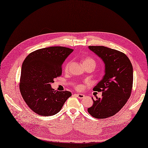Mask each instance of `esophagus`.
<instances>
[{"mask_svg": "<svg viewBox=\"0 0 148 148\" xmlns=\"http://www.w3.org/2000/svg\"><path fill=\"white\" fill-rule=\"evenodd\" d=\"M75 95L78 98H79V99H83V98L84 97V95H82V94H75Z\"/></svg>", "mask_w": 148, "mask_h": 148, "instance_id": "esophagus-1", "label": "esophagus"}]
</instances>
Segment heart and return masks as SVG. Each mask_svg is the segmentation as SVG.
Instances as JSON below:
<instances>
[{
	"label": "heart",
	"instance_id": "obj_1",
	"mask_svg": "<svg viewBox=\"0 0 148 148\" xmlns=\"http://www.w3.org/2000/svg\"><path fill=\"white\" fill-rule=\"evenodd\" d=\"M70 64H71V62H67L65 66V68H64L65 71H68ZM83 64L84 66V67L92 66V67H94V68H95V66L96 65V62L95 59H93V58H92L91 57H86L83 59ZM75 87L76 89H78V90H82V89H83L84 86L82 84L77 83L75 85Z\"/></svg>",
	"mask_w": 148,
	"mask_h": 148
}]
</instances>
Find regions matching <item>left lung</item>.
<instances>
[{"label":"left lung","mask_w":148,"mask_h":148,"mask_svg":"<svg viewBox=\"0 0 148 148\" xmlns=\"http://www.w3.org/2000/svg\"><path fill=\"white\" fill-rule=\"evenodd\" d=\"M89 49L100 57L106 66L105 75L93 90L102 92L94 100L88 113L96 119L108 118L117 114L126 104L133 88V66L124 53L105 46H90Z\"/></svg>","instance_id":"8db88e82"}]
</instances>
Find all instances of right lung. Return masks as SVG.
I'll list each match as a JSON object with an SVG mask.
<instances>
[{
  "instance_id": "obj_1",
  "label": "right lung",
  "mask_w": 148,
  "mask_h": 148,
  "mask_svg": "<svg viewBox=\"0 0 148 148\" xmlns=\"http://www.w3.org/2000/svg\"><path fill=\"white\" fill-rule=\"evenodd\" d=\"M73 49L62 46L42 48L31 52L21 67L20 90L26 104L42 116L56 114L71 93L51 88L53 79L62 75V64Z\"/></svg>"
}]
</instances>
